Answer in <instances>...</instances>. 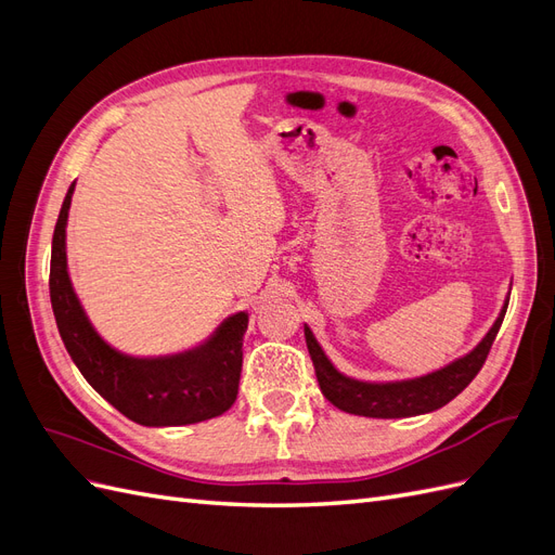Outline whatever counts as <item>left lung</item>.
<instances>
[{"label":"left lung","instance_id":"8db88e82","mask_svg":"<svg viewBox=\"0 0 555 555\" xmlns=\"http://www.w3.org/2000/svg\"><path fill=\"white\" fill-rule=\"evenodd\" d=\"M507 312V300L502 306L495 324L483 335L481 343L467 351L465 357L451 361L449 365L433 371L422 377L412 379H393V382H365L340 373L324 354L322 345L317 343L314 333L306 324V343L310 359L314 363V373L319 389L335 408L373 418H405L416 414H428L444 408L449 400L456 398L465 386L477 377L481 365L489 357V349L500 331L502 319Z\"/></svg>","mask_w":555,"mask_h":555}]
</instances>
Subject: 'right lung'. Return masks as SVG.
<instances>
[{"mask_svg":"<svg viewBox=\"0 0 555 555\" xmlns=\"http://www.w3.org/2000/svg\"><path fill=\"white\" fill-rule=\"evenodd\" d=\"M76 182L57 217L50 251V304L62 343L82 377L131 422L188 426L224 414L238 396L247 312L227 317L208 340L176 354L133 357L108 345L82 310L66 266V222Z\"/></svg>","mask_w":555,"mask_h":555,"instance_id":"obj_1","label":"right lung"}]
</instances>
